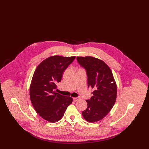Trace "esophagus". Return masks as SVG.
<instances>
[{
  "label": "esophagus",
  "mask_w": 149,
  "mask_h": 149,
  "mask_svg": "<svg viewBox=\"0 0 149 149\" xmlns=\"http://www.w3.org/2000/svg\"><path fill=\"white\" fill-rule=\"evenodd\" d=\"M79 99H80L79 97H75V98H73V100H74V101H78V100H79Z\"/></svg>",
  "instance_id": "1"
}]
</instances>
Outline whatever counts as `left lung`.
<instances>
[{
    "label": "left lung",
    "mask_w": 149,
    "mask_h": 149,
    "mask_svg": "<svg viewBox=\"0 0 149 149\" xmlns=\"http://www.w3.org/2000/svg\"><path fill=\"white\" fill-rule=\"evenodd\" d=\"M79 64L85 70L88 87L93 88V96L86 100L88 107L82 114L85 120L95 122L103 118L114 106L117 85L109 66L103 61L91 56L77 57Z\"/></svg>",
    "instance_id": "obj_1"
}]
</instances>
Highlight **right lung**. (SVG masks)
Masks as SVG:
<instances>
[{"label": "right lung", "mask_w": 149, "mask_h": 149, "mask_svg": "<svg viewBox=\"0 0 149 149\" xmlns=\"http://www.w3.org/2000/svg\"><path fill=\"white\" fill-rule=\"evenodd\" d=\"M75 56H51L38 65L30 86L31 103L36 112L44 120L56 122L63 116L72 98L55 92L64 71Z\"/></svg>", "instance_id": "obj_1"}]
</instances>
